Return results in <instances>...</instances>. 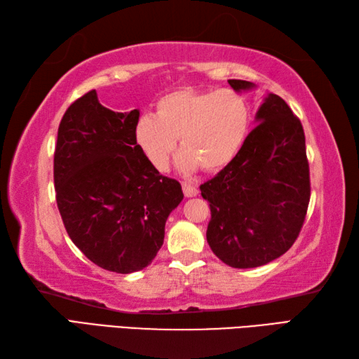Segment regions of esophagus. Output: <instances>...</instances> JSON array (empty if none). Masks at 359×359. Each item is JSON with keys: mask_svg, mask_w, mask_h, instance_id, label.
<instances>
[{"mask_svg": "<svg viewBox=\"0 0 359 359\" xmlns=\"http://www.w3.org/2000/svg\"><path fill=\"white\" fill-rule=\"evenodd\" d=\"M182 189H184V194H185V197H194V196H197V188L193 185V184H188V182H184V184H182Z\"/></svg>", "mask_w": 359, "mask_h": 359, "instance_id": "esophagus-1", "label": "esophagus"}]
</instances>
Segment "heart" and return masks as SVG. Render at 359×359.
Masks as SVG:
<instances>
[{
	"label": "heart",
	"mask_w": 359,
	"mask_h": 359,
	"mask_svg": "<svg viewBox=\"0 0 359 359\" xmlns=\"http://www.w3.org/2000/svg\"><path fill=\"white\" fill-rule=\"evenodd\" d=\"M250 106L231 89L179 88L156 102V116L142 114L134 139L148 162L166 170L179 137L182 171H217L238 156L247 139Z\"/></svg>",
	"instance_id": "b5f03b06"
}]
</instances>
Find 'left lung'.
<instances>
[{
    "mask_svg": "<svg viewBox=\"0 0 359 359\" xmlns=\"http://www.w3.org/2000/svg\"><path fill=\"white\" fill-rule=\"evenodd\" d=\"M241 90L245 80H228ZM256 128L216 177L201 185L210 202L207 241L233 269H255L288 251L299 236L310 202L306 135L299 118L276 94H266Z\"/></svg>",
    "mask_w": 359,
    "mask_h": 359,
    "instance_id": "left-lung-1",
    "label": "left lung"
}]
</instances>
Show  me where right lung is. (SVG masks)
Instances as JSON below:
<instances>
[{
    "instance_id": "right-lung-1",
    "label": "right lung",
    "mask_w": 359,
    "mask_h": 359,
    "mask_svg": "<svg viewBox=\"0 0 359 359\" xmlns=\"http://www.w3.org/2000/svg\"><path fill=\"white\" fill-rule=\"evenodd\" d=\"M139 117V109L104 108L89 90L65 112L53 154L67 234L89 261L121 274L152 262L166 219L184 199L179 182L160 174L137 147Z\"/></svg>"
}]
</instances>
